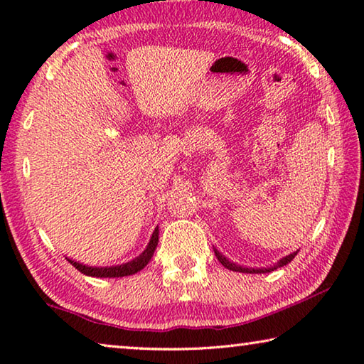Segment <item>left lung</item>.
<instances>
[{
    "label": "left lung",
    "instance_id": "obj_1",
    "mask_svg": "<svg viewBox=\"0 0 364 364\" xmlns=\"http://www.w3.org/2000/svg\"><path fill=\"white\" fill-rule=\"evenodd\" d=\"M215 255H217L220 263L223 264L225 268L231 269V271H239V273H268V271H273V269H276L278 267H284V264L291 263V262L294 260V257L297 255V252H294V254L287 255V257H284V258H281L279 263L276 264V267H271V268H258V269H255V268H244V267H239V264H236V263H231L230 260H226V258H225L223 255H221L217 249H215Z\"/></svg>",
    "mask_w": 364,
    "mask_h": 364
}]
</instances>
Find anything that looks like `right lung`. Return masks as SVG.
<instances>
[{"instance_id": "1", "label": "right lung", "mask_w": 364, "mask_h": 364, "mask_svg": "<svg viewBox=\"0 0 364 364\" xmlns=\"http://www.w3.org/2000/svg\"><path fill=\"white\" fill-rule=\"evenodd\" d=\"M157 242H159V228H156V231L152 232L149 245H147L143 254L125 264H119V267L96 268V267H86V264L77 263L73 260H69V262L80 271V273H83L86 276H93V278H123V276H130V274L138 273V271L143 269L146 264L149 263V260L154 255V250H156V247H157Z\"/></svg>"}]
</instances>
